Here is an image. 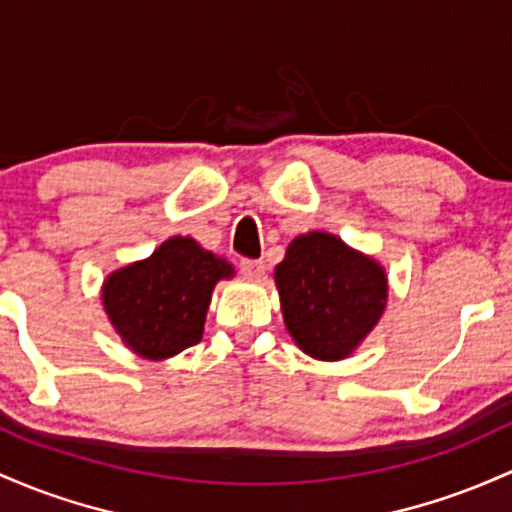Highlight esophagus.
<instances>
[{"mask_svg": "<svg viewBox=\"0 0 512 512\" xmlns=\"http://www.w3.org/2000/svg\"><path fill=\"white\" fill-rule=\"evenodd\" d=\"M240 272L250 279H260L265 274V262L262 260H240Z\"/></svg>", "mask_w": 512, "mask_h": 512, "instance_id": "esophagus-1", "label": "esophagus"}]
</instances>
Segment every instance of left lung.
I'll use <instances>...</instances> for the list:
<instances>
[{
	"instance_id": "8db88e82",
	"label": "left lung",
	"mask_w": 512,
	"mask_h": 512,
	"mask_svg": "<svg viewBox=\"0 0 512 512\" xmlns=\"http://www.w3.org/2000/svg\"><path fill=\"white\" fill-rule=\"evenodd\" d=\"M286 330L313 359L350 357L379 323L389 282L379 262L338 235H299L274 269Z\"/></svg>"
}]
</instances>
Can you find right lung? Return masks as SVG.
Wrapping results in <instances>:
<instances>
[{
    "label": "right lung",
    "instance_id": "add662e5",
    "mask_svg": "<svg viewBox=\"0 0 512 512\" xmlns=\"http://www.w3.org/2000/svg\"><path fill=\"white\" fill-rule=\"evenodd\" d=\"M233 274L223 257L174 235L148 260L111 272L101 299L123 345L157 362L201 340L213 286Z\"/></svg>",
    "mask_w": 512,
    "mask_h": 512
}]
</instances>
